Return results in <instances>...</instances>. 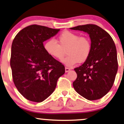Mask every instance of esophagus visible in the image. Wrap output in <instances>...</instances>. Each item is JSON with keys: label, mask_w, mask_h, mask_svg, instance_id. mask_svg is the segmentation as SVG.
<instances>
[{"label": "esophagus", "mask_w": 124, "mask_h": 124, "mask_svg": "<svg viewBox=\"0 0 124 124\" xmlns=\"http://www.w3.org/2000/svg\"><path fill=\"white\" fill-rule=\"evenodd\" d=\"M70 71V69H69L68 67L65 68V71H66V73H67V72Z\"/></svg>", "instance_id": "34e87169"}]
</instances>
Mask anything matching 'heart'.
Segmentation results:
<instances>
[{
  "instance_id": "obj_1",
  "label": "heart",
  "mask_w": 124,
  "mask_h": 124,
  "mask_svg": "<svg viewBox=\"0 0 124 124\" xmlns=\"http://www.w3.org/2000/svg\"><path fill=\"white\" fill-rule=\"evenodd\" d=\"M58 39V43L54 39H49L44 44V50L50 56L62 60L67 49L68 55L62 62L67 67H73L77 62H85L88 59L92 50V44L88 37L65 31L60 34Z\"/></svg>"
}]
</instances>
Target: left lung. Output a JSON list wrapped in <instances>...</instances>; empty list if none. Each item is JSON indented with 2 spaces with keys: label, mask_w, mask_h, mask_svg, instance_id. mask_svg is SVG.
I'll use <instances>...</instances> for the list:
<instances>
[{
  "label": "left lung",
  "mask_w": 124,
  "mask_h": 124,
  "mask_svg": "<svg viewBox=\"0 0 124 124\" xmlns=\"http://www.w3.org/2000/svg\"><path fill=\"white\" fill-rule=\"evenodd\" d=\"M70 29L88 33L92 44L88 59L74 69L77 77L73 82L74 88L87 100L100 99L112 88L118 71L117 54L114 40L106 31L95 24Z\"/></svg>",
  "instance_id": "obj_1"
}]
</instances>
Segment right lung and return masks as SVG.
Returning <instances> with one entry per match:
<instances>
[{"mask_svg":"<svg viewBox=\"0 0 124 124\" xmlns=\"http://www.w3.org/2000/svg\"><path fill=\"white\" fill-rule=\"evenodd\" d=\"M60 29L33 24L20 30L12 44L10 67L19 92L29 101L40 102L54 91L64 66L47 53L43 42Z\"/></svg>","mask_w":124,"mask_h":124,"instance_id":"right-lung-1","label":"right lung"}]
</instances>
